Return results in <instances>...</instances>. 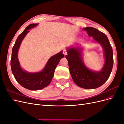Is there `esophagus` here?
Instances as JSON below:
<instances>
[{
	"label": "esophagus",
	"instance_id": "obj_1",
	"mask_svg": "<svg viewBox=\"0 0 124 124\" xmlns=\"http://www.w3.org/2000/svg\"><path fill=\"white\" fill-rule=\"evenodd\" d=\"M62 53H63V54H64V55L65 56V55H66L67 54V50H63V51H62Z\"/></svg>",
	"mask_w": 124,
	"mask_h": 124
}]
</instances>
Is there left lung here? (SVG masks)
<instances>
[{"instance_id": "8db88e82", "label": "left lung", "mask_w": 124, "mask_h": 124, "mask_svg": "<svg viewBox=\"0 0 124 124\" xmlns=\"http://www.w3.org/2000/svg\"><path fill=\"white\" fill-rule=\"evenodd\" d=\"M89 37L102 46L104 50L105 63L102 70L99 72L88 69L82 59L81 49L70 47L67 49L66 58L68 60L70 74L74 83L85 89L97 88L102 85L109 78L113 66V50L107 36L95 28L88 27L83 29Z\"/></svg>"}]
</instances>
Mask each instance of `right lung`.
<instances>
[{
	"label": "right lung",
	"instance_id": "add662e5",
	"mask_svg": "<svg viewBox=\"0 0 124 124\" xmlns=\"http://www.w3.org/2000/svg\"><path fill=\"white\" fill-rule=\"evenodd\" d=\"M37 25L38 24H30L18 36L13 47L11 59V70L16 80L23 87L31 91H38L49 85L60 60L64 57L62 51L52 56L48 59L43 70L39 72L29 73L21 68L17 57L18 49L22 40L29 31L28 30Z\"/></svg>",
	"mask_w": 124,
	"mask_h": 124
}]
</instances>
